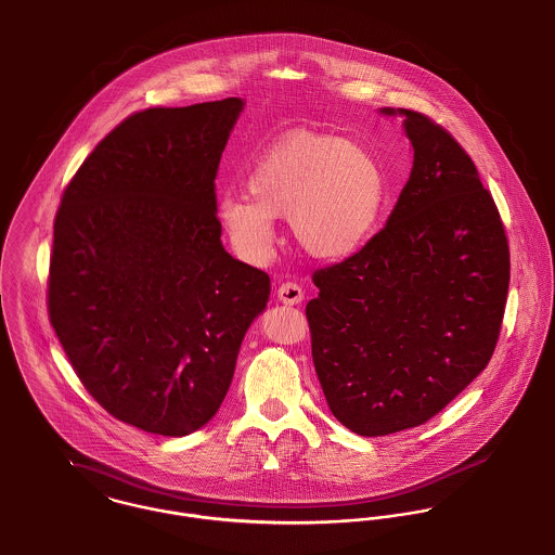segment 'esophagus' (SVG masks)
Returning a JSON list of instances; mask_svg holds the SVG:
<instances>
[{
    "label": "esophagus",
    "instance_id": "esophagus-1",
    "mask_svg": "<svg viewBox=\"0 0 555 555\" xmlns=\"http://www.w3.org/2000/svg\"><path fill=\"white\" fill-rule=\"evenodd\" d=\"M278 298H280L284 305H298V302L305 298V293H302V288H300L298 284L286 282V284H282V286L278 288Z\"/></svg>",
    "mask_w": 555,
    "mask_h": 555
}]
</instances>
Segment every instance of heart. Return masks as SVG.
<instances>
[{
	"label": "heart",
	"instance_id": "heart-1",
	"mask_svg": "<svg viewBox=\"0 0 555 555\" xmlns=\"http://www.w3.org/2000/svg\"><path fill=\"white\" fill-rule=\"evenodd\" d=\"M246 186L248 195L222 193L217 212L235 253L255 264L273 255L275 219H291L307 255L345 259L366 242L385 199V177L369 149L313 132L271 149Z\"/></svg>",
	"mask_w": 555,
	"mask_h": 555
}]
</instances>
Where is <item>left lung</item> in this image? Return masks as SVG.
I'll return each mask as SVG.
<instances>
[{
	"mask_svg": "<svg viewBox=\"0 0 555 555\" xmlns=\"http://www.w3.org/2000/svg\"><path fill=\"white\" fill-rule=\"evenodd\" d=\"M400 115L412 170L385 227L313 273L311 356L334 416L376 438L423 425L492 358L509 246L472 157L429 117Z\"/></svg>",
	"mask_w": 555,
	"mask_h": 555,
	"instance_id": "1",
	"label": "left lung"
}]
</instances>
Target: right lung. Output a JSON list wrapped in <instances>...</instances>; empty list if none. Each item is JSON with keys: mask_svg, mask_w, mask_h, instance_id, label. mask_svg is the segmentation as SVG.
I'll use <instances>...</instances> for the list:
<instances>
[{"mask_svg": "<svg viewBox=\"0 0 555 555\" xmlns=\"http://www.w3.org/2000/svg\"><path fill=\"white\" fill-rule=\"evenodd\" d=\"M242 99L134 113L65 189L48 309L88 393L147 434L183 438L229 391L271 280L221 242L215 179Z\"/></svg>", "mask_w": 555, "mask_h": 555, "instance_id": "add662e5", "label": "right lung"}]
</instances>
